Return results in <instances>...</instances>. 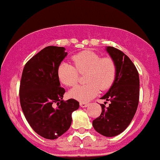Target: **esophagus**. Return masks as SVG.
Wrapping results in <instances>:
<instances>
[{"instance_id":"1","label":"esophagus","mask_w":160,"mask_h":160,"mask_svg":"<svg viewBox=\"0 0 160 160\" xmlns=\"http://www.w3.org/2000/svg\"><path fill=\"white\" fill-rule=\"evenodd\" d=\"M89 105V103L87 102H80V106L82 107H87Z\"/></svg>"}]
</instances>
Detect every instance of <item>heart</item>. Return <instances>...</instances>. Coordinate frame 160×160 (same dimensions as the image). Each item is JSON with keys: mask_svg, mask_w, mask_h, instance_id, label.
I'll return each mask as SVG.
<instances>
[{"mask_svg": "<svg viewBox=\"0 0 160 160\" xmlns=\"http://www.w3.org/2000/svg\"><path fill=\"white\" fill-rule=\"evenodd\" d=\"M73 66L61 62L57 69V78L61 84L73 87L78 83V74H85V85L77 86L69 91L71 98L88 102L112 87L116 77V64L111 57H101L91 51H84L72 57Z\"/></svg>", "mask_w": 160, "mask_h": 160, "instance_id": "heart-1", "label": "heart"}]
</instances>
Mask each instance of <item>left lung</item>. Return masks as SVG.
I'll return each instance as SVG.
<instances>
[{"label": "left lung", "instance_id": "left-lung-1", "mask_svg": "<svg viewBox=\"0 0 160 160\" xmlns=\"http://www.w3.org/2000/svg\"><path fill=\"white\" fill-rule=\"evenodd\" d=\"M107 51L116 64L113 85L101 99L111 102L108 107L100 104L101 114L93 121L95 130L106 137H114L124 132L131 123L139 102L140 80L138 72L129 57L113 47Z\"/></svg>", "mask_w": 160, "mask_h": 160}]
</instances>
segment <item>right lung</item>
<instances>
[{
    "label": "right lung",
    "mask_w": 160,
    "mask_h": 160,
    "mask_svg": "<svg viewBox=\"0 0 160 160\" xmlns=\"http://www.w3.org/2000/svg\"><path fill=\"white\" fill-rule=\"evenodd\" d=\"M67 53L62 47L48 46L32 57L23 69L19 100L25 117L41 137L53 140L70 127L72 113L79 107L75 99L62 100L57 69ZM57 104L56 108L53 104Z\"/></svg>",
    "instance_id": "add662e5"
}]
</instances>
